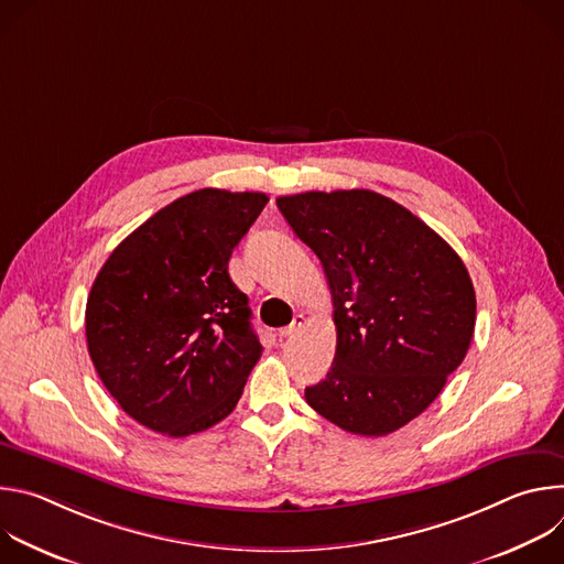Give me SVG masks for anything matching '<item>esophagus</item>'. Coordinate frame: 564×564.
I'll use <instances>...</instances> for the list:
<instances>
[{
	"mask_svg": "<svg viewBox=\"0 0 564 564\" xmlns=\"http://www.w3.org/2000/svg\"><path fill=\"white\" fill-rule=\"evenodd\" d=\"M303 324H305V316H303V314H296L292 324L285 326V328H281L279 335H281V337H292V335H296V333L303 328Z\"/></svg>",
	"mask_w": 564,
	"mask_h": 564,
	"instance_id": "34e87169",
	"label": "esophagus"
}]
</instances>
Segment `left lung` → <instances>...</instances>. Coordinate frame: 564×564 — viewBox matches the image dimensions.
<instances>
[{
    "mask_svg": "<svg viewBox=\"0 0 564 564\" xmlns=\"http://www.w3.org/2000/svg\"><path fill=\"white\" fill-rule=\"evenodd\" d=\"M333 292L337 352L305 401L339 429L381 437L422 415L464 361L475 290L446 240L370 189L276 198Z\"/></svg>",
    "mask_w": 564,
    "mask_h": 564,
    "instance_id": "obj_1",
    "label": "left lung"
}]
</instances>
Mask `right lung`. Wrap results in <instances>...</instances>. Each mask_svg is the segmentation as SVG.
<instances>
[{"instance_id": "obj_1", "label": "right lung", "mask_w": 564, "mask_h": 564, "mask_svg": "<svg viewBox=\"0 0 564 564\" xmlns=\"http://www.w3.org/2000/svg\"><path fill=\"white\" fill-rule=\"evenodd\" d=\"M268 200L192 192L131 231L98 272L85 316L89 355L138 424L187 437L236 409L263 348L227 263Z\"/></svg>"}]
</instances>
